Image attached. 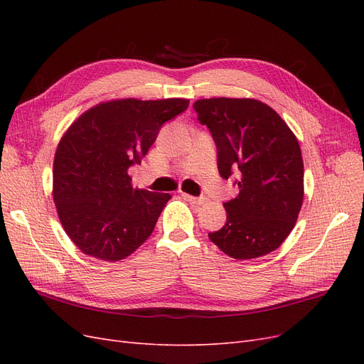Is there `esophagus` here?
<instances>
[{"label":"esophagus","instance_id":"esophagus-1","mask_svg":"<svg viewBox=\"0 0 364 364\" xmlns=\"http://www.w3.org/2000/svg\"><path fill=\"white\" fill-rule=\"evenodd\" d=\"M182 197H183L185 200H188V202H191L194 205H203L206 202V197H203V196L194 197V196H190V194H186V193H182Z\"/></svg>","mask_w":364,"mask_h":364}]
</instances>
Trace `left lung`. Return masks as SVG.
Masks as SVG:
<instances>
[{"instance_id":"8db88e82","label":"left lung","mask_w":364,"mask_h":364,"mask_svg":"<svg viewBox=\"0 0 364 364\" xmlns=\"http://www.w3.org/2000/svg\"><path fill=\"white\" fill-rule=\"evenodd\" d=\"M211 132L223 179L235 173L240 193L223 203L226 223L208 237L226 255L252 259L289 237L304 200V162L290 127L253 98H203L194 105Z\"/></svg>"}]
</instances>
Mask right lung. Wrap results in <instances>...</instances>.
<instances>
[{"mask_svg": "<svg viewBox=\"0 0 364 364\" xmlns=\"http://www.w3.org/2000/svg\"><path fill=\"white\" fill-rule=\"evenodd\" d=\"M183 98L100 103L62 136L53 165V197L65 232L83 253L124 259L151 235L171 196L132 186L164 123L186 111Z\"/></svg>", "mask_w": 364, "mask_h": 364, "instance_id": "1", "label": "right lung"}]
</instances>
